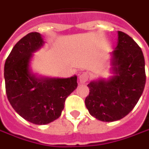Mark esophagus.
<instances>
[{"instance_id":"34e87169","label":"esophagus","mask_w":149,"mask_h":149,"mask_svg":"<svg viewBox=\"0 0 149 149\" xmlns=\"http://www.w3.org/2000/svg\"><path fill=\"white\" fill-rule=\"evenodd\" d=\"M88 79H89V74L86 72L82 73L79 76V80L80 84H85L88 80Z\"/></svg>"}]
</instances>
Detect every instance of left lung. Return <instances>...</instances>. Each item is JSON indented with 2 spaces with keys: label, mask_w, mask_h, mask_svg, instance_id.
Instances as JSON below:
<instances>
[{
  "label": "left lung",
  "mask_w": 149,
  "mask_h": 149,
  "mask_svg": "<svg viewBox=\"0 0 149 149\" xmlns=\"http://www.w3.org/2000/svg\"><path fill=\"white\" fill-rule=\"evenodd\" d=\"M111 55L113 75L107 80L90 82L85 98L89 114L107 122L120 120L132 111L146 82L142 50L129 35L118 31L117 46Z\"/></svg>",
  "instance_id": "obj_1"
}]
</instances>
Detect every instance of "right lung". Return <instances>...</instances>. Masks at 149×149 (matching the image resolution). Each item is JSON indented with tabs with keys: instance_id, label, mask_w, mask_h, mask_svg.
<instances>
[{
	"instance_id": "1",
	"label": "right lung",
	"mask_w": 149,
	"mask_h": 149,
	"mask_svg": "<svg viewBox=\"0 0 149 149\" xmlns=\"http://www.w3.org/2000/svg\"><path fill=\"white\" fill-rule=\"evenodd\" d=\"M43 44L39 33H29L15 45L4 68L10 103L20 116L35 125H46L59 118L66 97L78 86L76 75L59 79L38 77L31 72L33 53Z\"/></svg>"
}]
</instances>
